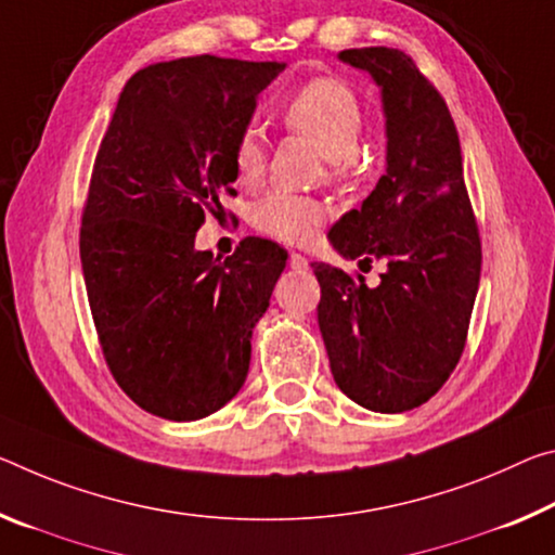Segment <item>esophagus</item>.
<instances>
[{
	"instance_id": "1",
	"label": "esophagus",
	"mask_w": 555,
	"mask_h": 555,
	"mask_svg": "<svg viewBox=\"0 0 555 555\" xmlns=\"http://www.w3.org/2000/svg\"><path fill=\"white\" fill-rule=\"evenodd\" d=\"M288 267H292L294 271H306L309 269V259H306L304 254L292 251V257H288Z\"/></svg>"
}]
</instances>
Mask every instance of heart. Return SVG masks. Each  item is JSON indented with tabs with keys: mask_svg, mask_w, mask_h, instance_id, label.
I'll return each mask as SVG.
<instances>
[{
	"mask_svg": "<svg viewBox=\"0 0 555 555\" xmlns=\"http://www.w3.org/2000/svg\"><path fill=\"white\" fill-rule=\"evenodd\" d=\"M281 118L288 130L313 140L315 147L328 157L333 178H353L358 170V145L365 128V111L346 83L336 78H313L298 86L281 108ZM232 163L242 182L261 178L263 143L254 126L244 128L236 138ZM249 219L261 234L286 244H306L328 219V207L313 197L269 190L254 202Z\"/></svg>",
	"mask_w": 555,
	"mask_h": 555,
	"instance_id": "1",
	"label": "heart"
}]
</instances>
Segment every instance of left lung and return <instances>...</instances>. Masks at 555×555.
<instances>
[{"mask_svg":"<svg viewBox=\"0 0 555 555\" xmlns=\"http://www.w3.org/2000/svg\"><path fill=\"white\" fill-rule=\"evenodd\" d=\"M383 88L388 167L360 209L328 240L377 286L313 261L319 325L331 373L350 400L373 412L420 408L460 363L481 274V240L464 188L462 147L450 108L400 49L338 54Z\"/></svg>","mask_w":555,"mask_h":555,"instance_id":"left-lung-1","label":"left lung"}]
</instances>
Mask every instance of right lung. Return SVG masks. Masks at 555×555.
<instances>
[{
	"label": "right lung",
	"instance_id": "right-lung-1",
	"mask_svg": "<svg viewBox=\"0 0 555 555\" xmlns=\"http://www.w3.org/2000/svg\"><path fill=\"white\" fill-rule=\"evenodd\" d=\"M284 66L202 54L140 68L101 140L78 240L86 294L105 363L151 415H212L249 373L288 254L246 236L219 261L195 234L236 195L234 143Z\"/></svg>",
	"mask_w": 555,
	"mask_h": 555
}]
</instances>
